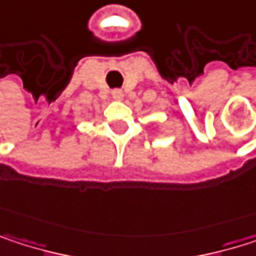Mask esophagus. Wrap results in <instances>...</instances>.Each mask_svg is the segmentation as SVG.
<instances>
[{
    "label": "esophagus",
    "mask_w": 256,
    "mask_h": 256,
    "mask_svg": "<svg viewBox=\"0 0 256 256\" xmlns=\"http://www.w3.org/2000/svg\"><path fill=\"white\" fill-rule=\"evenodd\" d=\"M112 98H114V99H122V98H123V92H122L120 88L112 90Z\"/></svg>",
    "instance_id": "1"
}]
</instances>
